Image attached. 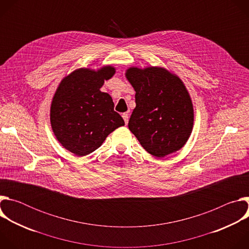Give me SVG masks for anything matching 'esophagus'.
I'll use <instances>...</instances> for the list:
<instances>
[{"label": "esophagus", "mask_w": 249, "mask_h": 249, "mask_svg": "<svg viewBox=\"0 0 249 249\" xmlns=\"http://www.w3.org/2000/svg\"><path fill=\"white\" fill-rule=\"evenodd\" d=\"M122 117H123L124 121H125V124L127 125V124H128V121H129V114H128V113H123V114H122Z\"/></svg>", "instance_id": "34e87169"}]
</instances>
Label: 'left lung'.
I'll list each match as a JSON object with an SVG mask.
<instances>
[{
  "mask_svg": "<svg viewBox=\"0 0 249 249\" xmlns=\"http://www.w3.org/2000/svg\"><path fill=\"white\" fill-rule=\"evenodd\" d=\"M125 76L136 91L128 127L142 147L157 158L180 150L194 122L192 100L180 78L161 67H131Z\"/></svg>",
  "mask_w": 249,
  "mask_h": 249,
  "instance_id": "left-lung-1",
  "label": "left lung"
}]
</instances>
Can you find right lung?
Listing matches in <instances>:
<instances>
[{"mask_svg":"<svg viewBox=\"0 0 249 249\" xmlns=\"http://www.w3.org/2000/svg\"><path fill=\"white\" fill-rule=\"evenodd\" d=\"M115 74V68H81L65 77L53 96L50 122L59 143L79 157L98 149L111 132L124 126L114 111L112 97L100 88Z\"/></svg>","mask_w":249,"mask_h":249,"instance_id":"right-lung-1","label":"right lung"}]
</instances>
